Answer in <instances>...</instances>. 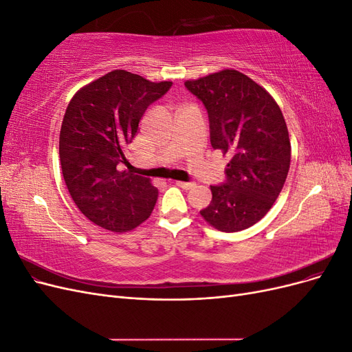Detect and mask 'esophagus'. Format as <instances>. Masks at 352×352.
Returning <instances> with one entry per match:
<instances>
[{
  "instance_id": "esophagus-1",
  "label": "esophagus",
  "mask_w": 352,
  "mask_h": 352,
  "mask_svg": "<svg viewBox=\"0 0 352 352\" xmlns=\"http://www.w3.org/2000/svg\"><path fill=\"white\" fill-rule=\"evenodd\" d=\"M176 185L179 188H182V189H190V188L195 186V184H192V182H180V180H177Z\"/></svg>"
}]
</instances>
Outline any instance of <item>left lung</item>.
<instances>
[{"label": "left lung", "mask_w": 352, "mask_h": 352, "mask_svg": "<svg viewBox=\"0 0 352 352\" xmlns=\"http://www.w3.org/2000/svg\"><path fill=\"white\" fill-rule=\"evenodd\" d=\"M185 87L206 105L210 141L229 154L226 184L210 186L211 202L201 216L217 230L239 232L267 214L291 164V141L278 102L257 82L225 69Z\"/></svg>", "instance_id": "8db88e82"}]
</instances>
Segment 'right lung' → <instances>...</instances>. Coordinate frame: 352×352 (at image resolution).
I'll return each mask as SVG.
<instances>
[{
  "mask_svg": "<svg viewBox=\"0 0 352 352\" xmlns=\"http://www.w3.org/2000/svg\"><path fill=\"white\" fill-rule=\"evenodd\" d=\"M172 82H151L113 70L85 85L70 100L60 131V163L82 214L104 229L133 230L151 216L158 189L151 180L117 168L148 105Z\"/></svg>",
  "mask_w": 352,
  "mask_h": 352,
  "instance_id": "add662e5",
  "label": "right lung"
}]
</instances>
